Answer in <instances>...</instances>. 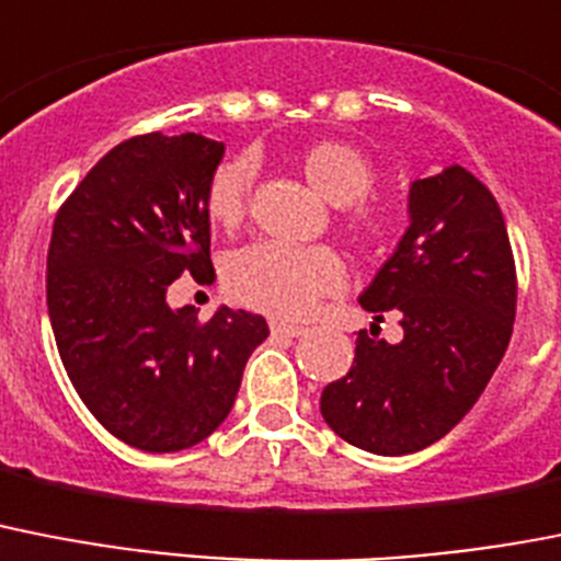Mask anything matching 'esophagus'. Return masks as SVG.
I'll return each instance as SVG.
<instances>
[{
  "mask_svg": "<svg viewBox=\"0 0 561 561\" xmlns=\"http://www.w3.org/2000/svg\"><path fill=\"white\" fill-rule=\"evenodd\" d=\"M272 334H284V337H300L306 334L304 327H295V323H280V320H272Z\"/></svg>",
  "mask_w": 561,
  "mask_h": 561,
  "instance_id": "34e87169",
  "label": "esophagus"
}]
</instances>
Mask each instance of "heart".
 <instances>
[{
    "label": "heart",
    "mask_w": 561,
    "mask_h": 561,
    "mask_svg": "<svg viewBox=\"0 0 561 561\" xmlns=\"http://www.w3.org/2000/svg\"><path fill=\"white\" fill-rule=\"evenodd\" d=\"M300 170L329 204L343 207L340 221L354 241L380 243L394 232V207L366 198L375 184V167L357 147L343 141L312 144L300 152ZM252 175V161L243 156L215 167L204 195V209L215 227L234 229L243 221ZM343 257L327 243H249L224 263V286L229 298L275 318H306L323 295L343 289Z\"/></svg>",
    "instance_id": "1"
}]
</instances>
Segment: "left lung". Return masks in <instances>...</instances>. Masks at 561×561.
<instances>
[{"mask_svg": "<svg viewBox=\"0 0 561 561\" xmlns=\"http://www.w3.org/2000/svg\"><path fill=\"white\" fill-rule=\"evenodd\" d=\"M409 218L360 295L380 320L400 312L403 340L363 329L348 375L320 394L329 428L382 457L423 451L466 417L508 348L516 314L508 229L480 179L454 164L414 181Z\"/></svg>", "mask_w": 561, "mask_h": 561, "instance_id": "left-lung-1", "label": "left lung"}]
</instances>
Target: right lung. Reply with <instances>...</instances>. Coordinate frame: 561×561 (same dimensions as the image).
<instances>
[{
  "label": "right lung",
  "instance_id": "obj_1",
  "mask_svg": "<svg viewBox=\"0 0 561 561\" xmlns=\"http://www.w3.org/2000/svg\"><path fill=\"white\" fill-rule=\"evenodd\" d=\"M224 144L198 133L122 141L56 213L47 314L65 371L104 428L150 454L207 439L232 411L261 314L221 306L201 323L170 309L184 272L207 284L209 175Z\"/></svg>",
  "mask_w": 561,
  "mask_h": 561
}]
</instances>
